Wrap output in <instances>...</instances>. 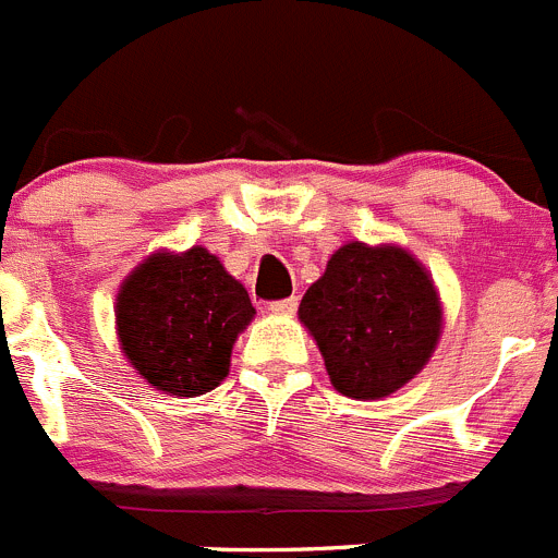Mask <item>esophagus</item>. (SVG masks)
<instances>
[{
    "mask_svg": "<svg viewBox=\"0 0 558 558\" xmlns=\"http://www.w3.org/2000/svg\"><path fill=\"white\" fill-rule=\"evenodd\" d=\"M295 310H299V299H284L268 304V312H274V315H293Z\"/></svg>",
    "mask_w": 558,
    "mask_h": 558,
    "instance_id": "obj_1",
    "label": "esophagus"
}]
</instances>
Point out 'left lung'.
<instances>
[{
	"label": "left lung",
	"instance_id": "obj_1",
	"mask_svg": "<svg viewBox=\"0 0 558 558\" xmlns=\"http://www.w3.org/2000/svg\"><path fill=\"white\" fill-rule=\"evenodd\" d=\"M299 320L339 395L384 400L429 362L444 306L433 276L408 248L348 241L304 293Z\"/></svg>",
	"mask_w": 558,
	"mask_h": 558
}]
</instances>
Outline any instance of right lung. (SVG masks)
<instances>
[{
	"mask_svg": "<svg viewBox=\"0 0 558 558\" xmlns=\"http://www.w3.org/2000/svg\"><path fill=\"white\" fill-rule=\"evenodd\" d=\"M254 315L246 288L205 246L147 254L114 301L117 342L129 364L180 400L230 375L232 344Z\"/></svg>",
	"mask_w": 558,
	"mask_h": 558,
	"instance_id": "add662e5",
	"label": "right lung"
}]
</instances>
